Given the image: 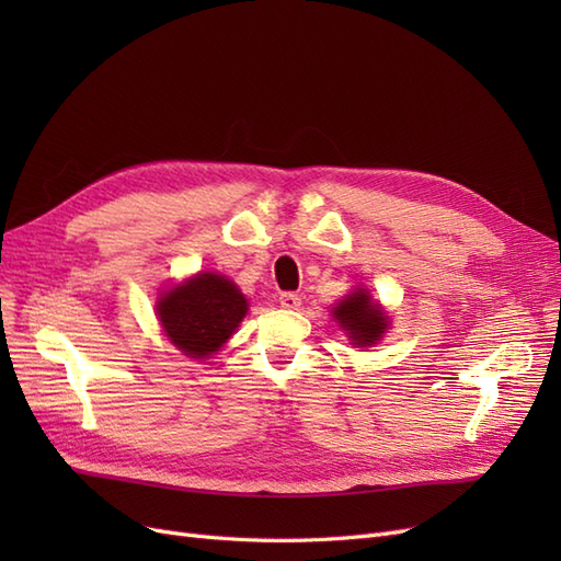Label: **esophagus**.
<instances>
[{
	"mask_svg": "<svg viewBox=\"0 0 561 561\" xmlns=\"http://www.w3.org/2000/svg\"><path fill=\"white\" fill-rule=\"evenodd\" d=\"M278 301H280V307H283V309H290V311H295V309H299L301 297H299L297 293H283V295L278 297Z\"/></svg>",
	"mask_w": 561,
	"mask_h": 561,
	"instance_id": "esophagus-1",
	"label": "esophagus"
}]
</instances>
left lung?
Listing matches in <instances>:
<instances>
[{
	"label": "left lung",
	"mask_w": 561,
	"mask_h": 561,
	"mask_svg": "<svg viewBox=\"0 0 561 561\" xmlns=\"http://www.w3.org/2000/svg\"><path fill=\"white\" fill-rule=\"evenodd\" d=\"M332 313L355 346L377 344L388 328V318L383 316L381 307L379 304H371L365 290L351 293Z\"/></svg>",
	"instance_id": "1"
}]
</instances>
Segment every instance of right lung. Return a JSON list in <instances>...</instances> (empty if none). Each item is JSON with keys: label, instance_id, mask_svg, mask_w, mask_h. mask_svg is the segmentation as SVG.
<instances>
[{"label": "right lung", "instance_id": "add662e5", "mask_svg": "<svg viewBox=\"0 0 561 561\" xmlns=\"http://www.w3.org/2000/svg\"><path fill=\"white\" fill-rule=\"evenodd\" d=\"M165 336L190 358H208L239 328L248 301L229 278L198 274L157 304Z\"/></svg>", "mask_w": 561, "mask_h": 561}]
</instances>
